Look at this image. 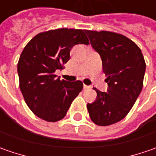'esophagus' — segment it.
<instances>
[{
    "label": "esophagus",
    "mask_w": 156,
    "mask_h": 156,
    "mask_svg": "<svg viewBox=\"0 0 156 156\" xmlns=\"http://www.w3.org/2000/svg\"><path fill=\"white\" fill-rule=\"evenodd\" d=\"M83 88H84V89H88V88H90V87H89V86H87V85H85V84H84V85H83Z\"/></svg>",
    "instance_id": "obj_1"
}]
</instances>
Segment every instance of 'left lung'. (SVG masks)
I'll return each mask as SVG.
<instances>
[{
    "mask_svg": "<svg viewBox=\"0 0 156 156\" xmlns=\"http://www.w3.org/2000/svg\"><path fill=\"white\" fill-rule=\"evenodd\" d=\"M102 61L108 91L94 88L97 97L87 103L90 119L99 126L116 123L126 116L141 92L146 63L140 48L121 34L85 30Z\"/></svg>",
    "mask_w": 156,
    "mask_h": 156,
    "instance_id": "1",
    "label": "left lung"
}]
</instances>
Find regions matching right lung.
Wrapping results in <instances>:
<instances>
[{"label": "right lung", "mask_w": 156, "mask_h": 156, "mask_svg": "<svg viewBox=\"0 0 156 156\" xmlns=\"http://www.w3.org/2000/svg\"><path fill=\"white\" fill-rule=\"evenodd\" d=\"M77 44H89L85 31L63 27L36 34L21 52L17 65L20 89L30 110L44 121L64 118L82 90L81 81H61L55 75Z\"/></svg>", "instance_id": "right-lung-1"}]
</instances>
